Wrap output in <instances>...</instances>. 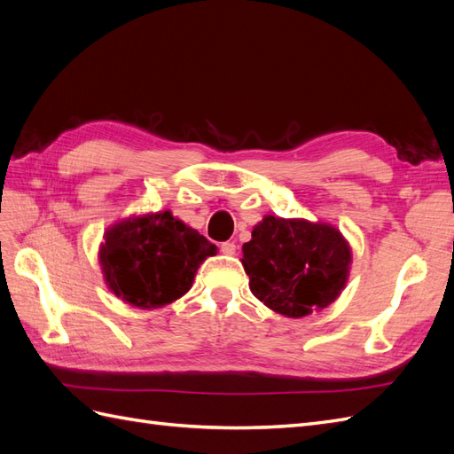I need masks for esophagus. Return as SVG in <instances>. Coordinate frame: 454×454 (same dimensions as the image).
<instances>
[{"label":"esophagus","instance_id":"1","mask_svg":"<svg viewBox=\"0 0 454 454\" xmlns=\"http://www.w3.org/2000/svg\"><path fill=\"white\" fill-rule=\"evenodd\" d=\"M219 250H222V254H225V255H235L237 254V244L235 242H223L222 246H219Z\"/></svg>","mask_w":454,"mask_h":454}]
</instances>
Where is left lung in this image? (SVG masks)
Instances as JSON below:
<instances>
[{"mask_svg":"<svg viewBox=\"0 0 454 454\" xmlns=\"http://www.w3.org/2000/svg\"><path fill=\"white\" fill-rule=\"evenodd\" d=\"M242 254L252 294L287 318L332 305L352 263L350 246L333 225L274 215L254 227Z\"/></svg>","mask_w":454,"mask_h":454,"instance_id":"1","label":"left lung"}]
</instances>
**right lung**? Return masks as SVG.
<instances>
[{"label": "right lung", "mask_w": 454, "mask_h": 454, "mask_svg": "<svg viewBox=\"0 0 454 454\" xmlns=\"http://www.w3.org/2000/svg\"><path fill=\"white\" fill-rule=\"evenodd\" d=\"M215 254V244L167 210L109 227L98 257L117 297L138 309H159L187 294L199 265Z\"/></svg>", "instance_id": "obj_1"}]
</instances>
